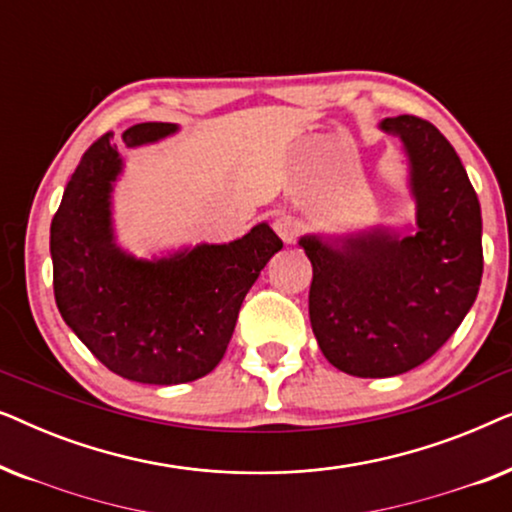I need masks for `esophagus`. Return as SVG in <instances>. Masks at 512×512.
I'll use <instances>...</instances> for the list:
<instances>
[{
  "instance_id": "1",
  "label": "esophagus",
  "mask_w": 512,
  "mask_h": 512,
  "mask_svg": "<svg viewBox=\"0 0 512 512\" xmlns=\"http://www.w3.org/2000/svg\"><path fill=\"white\" fill-rule=\"evenodd\" d=\"M272 228H275V233L284 244H293L298 240V223L293 221L291 216H277V219L272 221Z\"/></svg>"
}]
</instances>
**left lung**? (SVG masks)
Listing matches in <instances>:
<instances>
[{
  "label": "left lung",
  "instance_id": "1",
  "mask_svg": "<svg viewBox=\"0 0 512 512\" xmlns=\"http://www.w3.org/2000/svg\"><path fill=\"white\" fill-rule=\"evenodd\" d=\"M401 142L415 233L391 226L298 240L312 263L310 324L331 366L394 377L457 331L482 279V216L457 151L415 116L380 121Z\"/></svg>",
  "mask_w": 512,
  "mask_h": 512
}]
</instances>
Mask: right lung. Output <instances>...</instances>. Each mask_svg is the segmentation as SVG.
Here are the masks:
<instances>
[{
    "label": "right lung",
    "instance_id": "1",
    "mask_svg": "<svg viewBox=\"0 0 512 512\" xmlns=\"http://www.w3.org/2000/svg\"><path fill=\"white\" fill-rule=\"evenodd\" d=\"M179 132L139 123L128 149ZM111 132L83 153L51 223L55 303L83 345L111 373L142 384H184L219 366L242 300L282 249L268 223L240 240L200 242L139 258L116 242L114 188L125 158Z\"/></svg>",
    "mask_w": 512,
    "mask_h": 512
}]
</instances>
